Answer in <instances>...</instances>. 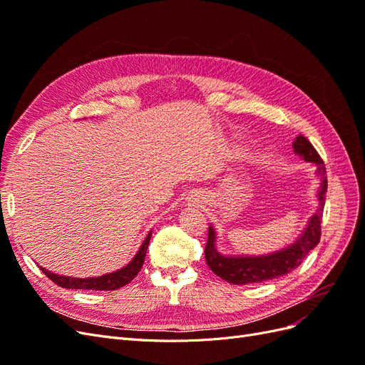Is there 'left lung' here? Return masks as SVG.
Here are the masks:
<instances>
[{"instance_id": "8db88e82", "label": "left lung", "mask_w": 365, "mask_h": 365, "mask_svg": "<svg viewBox=\"0 0 365 365\" xmlns=\"http://www.w3.org/2000/svg\"><path fill=\"white\" fill-rule=\"evenodd\" d=\"M294 152L302 155L306 161L315 163L318 165V175L322 178V187L318 192L319 207L317 213L309 220V225L304 233L300 236L295 244L284 248L282 251L272 252L269 256L262 257H227L217 252L215 247V230L208 227V239L205 245V260L208 268L222 280H227L235 284H247V283H262L272 280L275 277L289 274L297 267H300L304 257L311 252L322 237V219L327 192V176L324 163L319 157L312 143L306 137L298 135L294 141Z\"/></svg>"}]
</instances>
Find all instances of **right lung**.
<instances>
[{
  "label": "right lung",
  "mask_w": 365,
  "mask_h": 365,
  "mask_svg": "<svg viewBox=\"0 0 365 365\" xmlns=\"http://www.w3.org/2000/svg\"><path fill=\"white\" fill-rule=\"evenodd\" d=\"M152 233L148 235V237L143 242V245L140 251L137 252V256L134 257L128 267L121 268L120 271L101 275V277H88V279H77V277H65V275L59 274H53L47 269L41 268V271L47 275V277L56 283L61 288H67V289H93V291H114L118 288H123L125 284L134 280L137 277V274L140 272L143 263H145L146 257V251L149 247V240H150Z\"/></svg>",
  "instance_id": "add662e5"
}]
</instances>
